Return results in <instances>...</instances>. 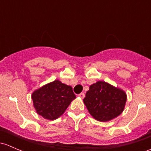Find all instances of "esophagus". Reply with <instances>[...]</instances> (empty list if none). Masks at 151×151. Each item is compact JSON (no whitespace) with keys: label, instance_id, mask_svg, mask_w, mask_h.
Returning <instances> with one entry per match:
<instances>
[{"label":"esophagus","instance_id":"34e87169","mask_svg":"<svg viewBox=\"0 0 151 151\" xmlns=\"http://www.w3.org/2000/svg\"><path fill=\"white\" fill-rule=\"evenodd\" d=\"M78 96L80 97V98H85V93H80V94L78 95Z\"/></svg>","mask_w":151,"mask_h":151}]
</instances>
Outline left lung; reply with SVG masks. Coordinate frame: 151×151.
I'll return each instance as SVG.
<instances>
[{
	"label": "left lung",
	"instance_id": "left-lung-1",
	"mask_svg": "<svg viewBox=\"0 0 151 151\" xmlns=\"http://www.w3.org/2000/svg\"><path fill=\"white\" fill-rule=\"evenodd\" d=\"M83 101L95 119L108 122L123 112L127 94L121 89L104 81H98L90 85Z\"/></svg>",
	"mask_w": 151,
	"mask_h": 151
}]
</instances>
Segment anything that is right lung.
<instances>
[{
  "label": "right lung",
  "instance_id": "obj_1",
  "mask_svg": "<svg viewBox=\"0 0 151 151\" xmlns=\"http://www.w3.org/2000/svg\"><path fill=\"white\" fill-rule=\"evenodd\" d=\"M76 98L72 88L55 80L33 92L32 99L37 113L48 120L61 116Z\"/></svg>",
  "mask_w": 151,
  "mask_h": 151
}]
</instances>
